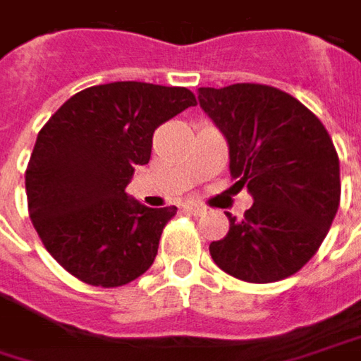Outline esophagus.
<instances>
[{
  "instance_id": "esophagus-1",
  "label": "esophagus",
  "mask_w": 361,
  "mask_h": 361,
  "mask_svg": "<svg viewBox=\"0 0 361 361\" xmlns=\"http://www.w3.org/2000/svg\"><path fill=\"white\" fill-rule=\"evenodd\" d=\"M183 210H185V212H190V214H194V216H202V214L206 212V208L200 206V204H185V206H183Z\"/></svg>"
}]
</instances>
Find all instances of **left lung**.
<instances>
[{
  "instance_id": "1",
  "label": "left lung",
  "mask_w": 361,
  "mask_h": 361,
  "mask_svg": "<svg viewBox=\"0 0 361 361\" xmlns=\"http://www.w3.org/2000/svg\"><path fill=\"white\" fill-rule=\"evenodd\" d=\"M200 108L228 145L231 178L253 198L243 219L210 243L214 264L253 284L296 274L333 223L341 183L333 140L296 97L259 83L200 87Z\"/></svg>"
}]
</instances>
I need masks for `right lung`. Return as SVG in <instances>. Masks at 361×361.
Instances as JSON below:
<instances>
[{
  "mask_svg": "<svg viewBox=\"0 0 361 361\" xmlns=\"http://www.w3.org/2000/svg\"><path fill=\"white\" fill-rule=\"evenodd\" d=\"M196 106L185 87L114 81L69 97L42 126L26 169L34 228L47 251L85 284L124 286L155 262L176 206L126 194L151 159L155 128Z\"/></svg>",
  "mask_w": 361,
  "mask_h": 361,
  "instance_id": "right-lung-1",
  "label": "right lung"
}]
</instances>
